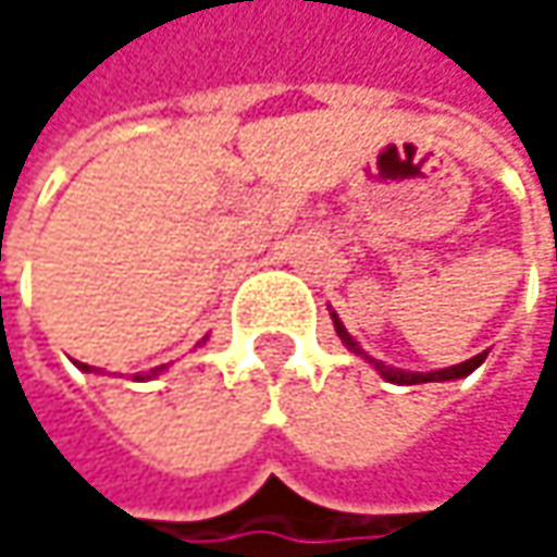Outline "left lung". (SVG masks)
I'll return each instance as SVG.
<instances>
[{"instance_id": "left-lung-1", "label": "left lung", "mask_w": 557, "mask_h": 557, "mask_svg": "<svg viewBox=\"0 0 557 557\" xmlns=\"http://www.w3.org/2000/svg\"><path fill=\"white\" fill-rule=\"evenodd\" d=\"M335 319V332L342 335V342L355 351V355H364L361 348H358V342L345 332V325L338 322V315H332ZM368 358V355H364ZM484 358H487V351H481V355H474V358H468V361H461V364H455V368H445V371H432V374H409V371H393L387 364H381V361H374V358H368L384 377H387L389 384H406V387H412V384H432V381H458V377H468L471 371H478L481 364H484Z\"/></svg>"}]
</instances>
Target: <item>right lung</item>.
<instances>
[{"label":"right lung","mask_w":557,"mask_h":557,"mask_svg":"<svg viewBox=\"0 0 557 557\" xmlns=\"http://www.w3.org/2000/svg\"><path fill=\"white\" fill-rule=\"evenodd\" d=\"M76 368H79V371H89V364H76ZM158 371H164V368H154L151 374H158Z\"/></svg>","instance_id":"1"}]
</instances>
